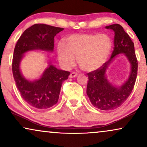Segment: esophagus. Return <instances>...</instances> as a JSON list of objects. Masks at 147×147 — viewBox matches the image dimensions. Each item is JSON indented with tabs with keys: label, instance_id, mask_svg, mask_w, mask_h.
Instances as JSON below:
<instances>
[{
	"label": "esophagus",
	"instance_id": "1",
	"mask_svg": "<svg viewBox=\"0 0 147 147\" xmlns=\"http://www.w3.org/2000/svg\"><path fill=\"white\" fill-rule=\"evenodd\" d=\"M77 72H72V73H70L69 77H70V78H73V77H77Z\"/></svg>",
	"mask_w": 147,
	"mask_h": 147
}]
</instances>
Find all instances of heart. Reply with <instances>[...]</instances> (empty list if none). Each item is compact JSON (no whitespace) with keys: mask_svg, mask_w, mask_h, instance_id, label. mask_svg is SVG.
I'll list each match as a JSON object with an SVG mask.
<instances>
[{"mask_svg":"<svg viewBox=\"0 0 147 147\" xmlns=\"http://www.w3.org/2000/svg\"><path fill=\"white\" fill-rule=\"evenodd\" d=\"M112 49V40L107 34H74L66 38V45L59 42L57 56L65 69H70L75 58L81 69L92 72L102 66Z\"/></svg>","mask_w":147,"mask_h":147,"instance_id":"obj_1","label":"heart"}]
</instances>
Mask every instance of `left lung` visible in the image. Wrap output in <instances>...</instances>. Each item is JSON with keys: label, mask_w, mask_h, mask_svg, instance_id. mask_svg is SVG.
<instances>
[{"label": "left lung", "mask_w": 147, "mask_h": 147, "mask_svg": "<svg viewBox=\"0 0 147 147\" xmlns=\"http://www.w3.org/2000/svg\"><path fill=\"white\" fill-rule=\"evenodd\" d=\"M114 31V49L111 58L98 69L89 72L87 95L94 107L100 110L111 111L119 107L129 97L132 91L138 71V61L135 54L134 45L130 37L119 24L106 26ZM123 53L131 66L128 79L121 86H113L107 79L105 72L109 64L116 55Z\"/></svg>", "instance_id": "1"}]
</instances>
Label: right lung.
<instances>
[{
  "label": "right lung",
  "mask_w": 147,
  "mask_h": 147,
  "mask_svg": "<svg viewBox=\"0 0 147 147\" xmlns=\"http://www.w3.org/2000/svg\"><path fill=\"white\" fill-rule=\"evenodd\" d=\"M63 30L47 24H34L24 31L15 47L12 70L17 88L22 98L34 109H47L57 102L62 82L68 79L70 72L57 69L49 62L39 79L30 81L22 75L20 62L28 51L53 52L54 36Z\"/></svg>",
  "instance_id": "add662e5"
}]
</instances>
